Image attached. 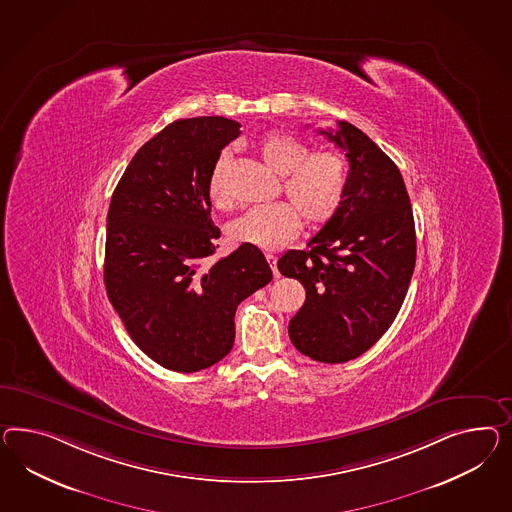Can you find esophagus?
<instances>
[{
    "instance_id": "obj_1",
    "label": "esophagus",
    "mask_w": 512,
    "mask_h": 512,
    "mask_svg": "<svg viewBox=\"0 0 512 512\" xmlns=\"http://www.w3.org/2000/svg\"><path fill=\"white\" fill-rule=\"evenodd\" d=\"M266 261H268V263H270V266H272V272H274V277H279V272H277L276 255H272V253H266Z\"/></svg>"
}]
</instances>
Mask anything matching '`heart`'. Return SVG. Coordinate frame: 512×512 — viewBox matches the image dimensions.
Here are the masks:
<instances>
[{"label": "heart", "instance_id": "1", "mask_svg": "<svg viewBox=\"0 0 512 512\" xmlns=\"http://www.w3.org/2000/svg\"><path fill=\"white\" fill-rule=\"evenodd\" d=\"M259 154L268 169L283 179V192L290 203H274L249 208L231 221L227 236L235 244H248L264 251H274L289 244L307 225L322 227L337 216L345 201L348 169L335 152H311L304 141L289 132L272 130L259 143ZM229 154L223 152L208 175L207 192L216 207H229L227 188Z\"/></svg>", "mask_w": 512, "mask_h": 512}]
</instances>
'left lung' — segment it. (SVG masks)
Returning a JSON list of instances; mask_svg holds the SVG:
<instances>
[{"label":"left lung","instance_id":"left-lung-1","mask_svg":"<svg viewBox=\"0 0 512 512\" xmlns=\"http://www.w3.org/2000/svg\"><path fill=\"white\" fill-rule=\"evenodd\" d=\"M345 151L343 207L307 242L277 261L305 289L289 322L292 345L322 363L367 352L401 309L415 266V225L399 167L360 128L346 121L318 130Z\"/></svg>","mask_w":512,"mask_h":512}]
</instances>
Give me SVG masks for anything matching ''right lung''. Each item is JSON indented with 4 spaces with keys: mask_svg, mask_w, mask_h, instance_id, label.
<instances>
[{
    "mask_svg": "<svg viewBox=\"0 0 512 512\" xmlns=\"http://www.w3.org/2000/svg\"><path fill=\"white\" fill-rule=\"evenodd\" d=\"M240 125L194 117L167 125L132 158L111 195L104 283L132 341L158 365L195 373L235 343L236 307L272 281L242 244L216 263L208 175Z\"/></svg>",
    "mask_w": 512,
    "mask_h": 512,
    "instance_id": "right-lung-1",
    "label": "right lung"
}]
</instances>
